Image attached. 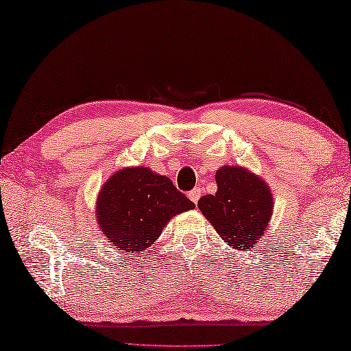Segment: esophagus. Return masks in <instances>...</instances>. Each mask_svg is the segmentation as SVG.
Listing matches in <instances>:
<instances>
[{
    "instance_id": "34e87169",
    "label": "esophagus",
    "mask_w": 351,
    "mask_h": 351,
    "mask_svg": "<svg viewBox=\"0 0 351 351\" xmlns=\"http://www.w3.org/2000/svg\"><path fill=\"white\" fill-rule=\"evenodd\" d=\"M189 197H190V201H192L193 204H196L197 201H199V197H201V189L199 187H195L193 190H190Z\"/></svg>"
}]
</instances>
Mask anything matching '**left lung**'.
Returning <instances> with one entry per match:
<instances>
[{
    "instance_id": "8db88e82",
    "label": "left lung",
    "mask_w": 351,
    "mask_h": 351,
    "mask_svg": "<svg viewBox=\"0 0 351 351\" xmlns=\"http://www.w3.org/2000/svg\"><path fill=\"white\" fill-rule=\"evenodd\" d=\"M215 195L199 197L197 207L219 237L237 250H250L265 233L271 218L270 189L256 175L241 167L216 171Z\"/></svg>"
}]
</instances>
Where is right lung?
I'll return each mask as SVG.
<instances>
[{
  "mask_svg": "<svg viewBox=\"0 0 351 351\" xmlns=\"http://www.w3.org/2000/svg\"><path fill=\"white\" fill-rule=\"evenodd\" d=\"M195 204L169 178L147 167L124 169L104 184L97 218L104 238L127 253L144 252L175 215Z\"/></svg>",
  "mask_w": 351,
  "mask_h": 351,
  "instance_id": "add662e5",
  "label": "right lung"
}]
</instances>
